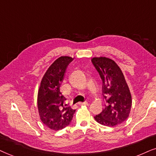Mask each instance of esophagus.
Here are the masks:
<instances>
[{
	"label": "esophagus",
	"mask_w": 156,
	"mask_h": 156,
	"mask_svg": "<svg viewBox=\"0 0 156 156\" xmlns=\"http://www.w3.org/2000/svg\"><path fill=\"white\" fill-rule=\"evenodd\" d=\"M80 105H88V102H80L78 103Z\"/></svg>",
	"instance_id": "obj_1"
}]
</instances>
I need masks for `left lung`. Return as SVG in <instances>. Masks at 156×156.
<instances>
[{
	"mask_svg": "<svg viewBox=\"0 0 156 156\" xmlns=\"http://www.w3.org/2000/svg\"><path fill=\"white\" fill-rule=\"evenodd\" d=\"M93 65L103 81L102 93L106 104L101 113L94 116L98 123L113 126L122 123L129 116L132 105L130 92L121 70L113 60L93 58Z\"/></svg>",
	"mask_w": 156,
	"mask_h": 156,
	"instance_id": "left-lung-1",
	"label": "left lung"
}]
</instances>
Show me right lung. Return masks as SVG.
Masks as SVG:
<instances>
[{"instance_id":"1","label":"right lung","mask_w":156,"mask_h":156,"mask_svg":"<svg viewBox=\"0 0 156 156\" xmlns=\"http://www.w3.org/2000/svg\"><path fill=\"white\" fill-rule=\"evenodd\" d=\"M73 58L61 56L55 60L43 76L38 93V113L41 121L53 130L69 125L76 110L65 103L66 98L60 90L66 68Z\"/></svg>"}]
</instances>
